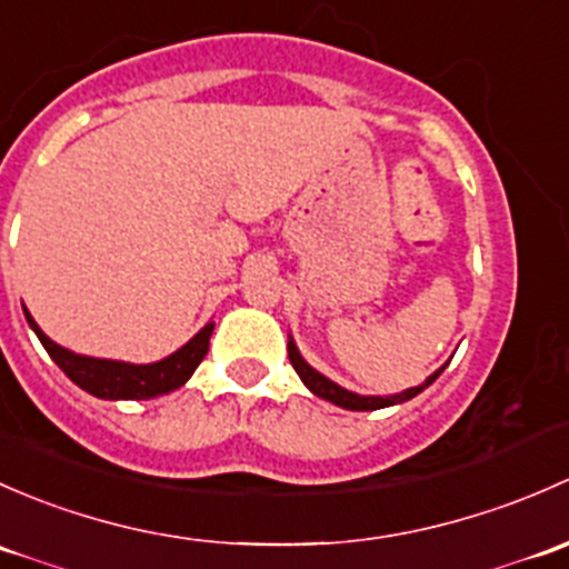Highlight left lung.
I'll return each instance as SVG.
<instances>
[{
	"label": "left lung",
	"instance_id": "1",
	"mask_svg": "<svg viewBox=\"0 0 569 569\" xmlns=\"http://www.w3.org/2000/svg\"><path fill=\"white\" fill-rule=\"evenodd\" d=\"M287 356H290V365L296 367L298 378L303 380V386H307V389L312 391V395H318L320 400L333 402V406H339V408H348V411H378V408L400 406V402L413 400V397L421 395V391H425L427 386H430L432 380L438 378V375L447 370L449 361H452V359H449L447 365L438 367V370L432 372L430 378L425 380V383L411 386V389H406V391H397V395H356V391H350V389H345V386L333 383V380L326 378L323 372L315 370V367L309 365V361L301 356V350H298V345H296V339H292V333H287Z\"/></svg>",
	"mask_w": 569,
	"mask_h": 569
}]
</instances>
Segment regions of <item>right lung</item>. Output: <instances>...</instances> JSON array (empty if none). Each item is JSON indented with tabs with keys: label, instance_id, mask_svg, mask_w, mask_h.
Masks as SVG:
<instances>
[{
	"label": "right lung",
	"instance_id": "1",
	"mask_svg": "<svg viewBox=\"0 0 569 569\" xmlns=\"http://www.w3.org/2000/svg\"><path fill=\"white\" fill-rule=\"evenodd\" d=\"M23 318L29 328L38 333L40 345L49 350L54 365L73 380L79 389L87 395L98 397V400H153V397L169 395V391L180 389L186 380L194 375L199 361L204 359L210 345V333H213V320L204 323L183 348L169 353L167 359L150 361V365H131V361L117 359H96V356H81L73 350L62 348L54 339L43 333V328L34 323L29 309L23 307Z\"/></svg>",
	"mask_w": 569,
	"mask_h": 569
}]
</instances>
